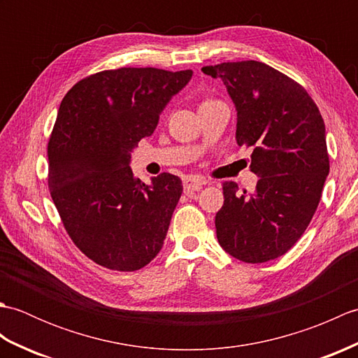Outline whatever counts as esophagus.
<instances>
[{
  "instance_id": "obj_1",
  "label": "esophagus",
  "mask_w": 358,
  "mask_h": 358,
  "mask_svg": "<svg viewBox=\"0 0 358 358\" xmlns=\"http://www.w3.org/2000/svg\"><path fill=\"white\" fill-rule=\"evenodd\" d=\"M206 185V181L201 180V178H195V177H186L183 180V186H185V192L189 194H195L199 192L200 189Z\"/></svg>"
}]
</instances>
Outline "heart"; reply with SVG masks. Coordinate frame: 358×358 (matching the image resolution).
Segmentation results:
<instances>
[{
    "label": "heart",
    "mask_w": 358,
    "mask_h": 358,
    "mask_svg": "<svg viewBox=\"0 0 358 358\" xmlns=\"http://www.w3.org/2000/svg\"><path fill=\"white\" fill-rule=\"evenodd\" d=\"M206 101H212V100H206Z\"/></svg>",
    "instance_id": "b5f03b06"
}]
</instances>
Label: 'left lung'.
Listing matches in <instances>:
<instances>
[{
  "label": "left lung",
  "mask_w": 358,
  "mask_h": 358,
  "mask_svg": "<svg viewBox=\"0 0 358 358\" xmlns=\"http://www.w3.org/2000/svg\"><path fill=\"white\" fill-rule=\"evenodd\" d=\"M222 78L237 108L238 146L252 149L254 192L223 181V208L215 215L217 238L245 263L286 254L306 231L329 173L324 121L317 104L287 75L246 59L201 67Z\"/></svg>",
  "instance_id": "8db88e82"
}]
</instances>
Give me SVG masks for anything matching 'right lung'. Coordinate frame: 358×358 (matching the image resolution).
<instances>
[{"mask_svg": "<svg viewBox=\"0 0 358 358\" xmlns=\"http://www.w3.org/2000/svg\"><path fill=\"white\" fill-rule=\"evenodd\" d=\"M191 77L189 69L120 67L80 80L59 104L48 143L49 192L73 245L103 268L138 271L163 248L183 185L163 172L146 186L129 152Z\"/></svg>", "mask_w": 358, "mask_h": 358, "instance_id": "1", "label": "right lung"}]
</instances>
